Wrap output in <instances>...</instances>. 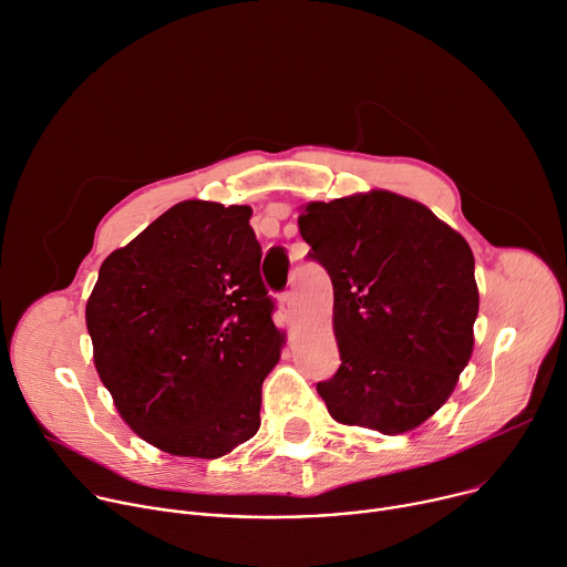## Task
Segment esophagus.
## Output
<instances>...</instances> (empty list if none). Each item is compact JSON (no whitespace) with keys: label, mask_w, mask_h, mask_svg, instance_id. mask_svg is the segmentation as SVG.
Listing matches in <instances>:
<instances>
[{"label":"esophagus","mask_w":567,"mask_h":567,"mask_svg":"<svg viewBox=\"0 0 567 567\" xmlns=\"http://www.w3.org/2000/svg\"><path fill=\"white\" fill-rule=\"evenodd\" d=\"M280 303H282V308H285V312L291 317L293 315V306H296V298H293V291H285L282 293V298H280Z\"/></svg>","instance_id":"1"}]
</instances>
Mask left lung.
<instances>
[{
	"label": "left lung",
	"instance_id": "left-lung-1",
	"mask_svg": "<svg viewBox=\"0 0 567 567\" xmlns=\"http://www.w3.org/2000/svg\"><path fill=\"white\" fill-rule=\"evenodd\" d=\"M298 228L334 293L342 364L317 383L328 412L383 435L420 426L472 355L478 289L470 244L422 203L390 192L310 203Z\"/></svg>",
	"mask_w": 567,
	"mask_h": 567
}]
</instances>
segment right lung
Returning a JSON list of instances; mask_svg holds the SVG:
<instances>
[{
  "label": "right lung",
  "instance_id": "1",
  "mask_svg": "<svg viewBox=\"0 0 567 567\" xmlns=\"http://www.w3.org/2000/svg\"><path fill=\"white\" fill-rule=\"evenodd\" d=\"M250 214L177 203L102 261L86 303L104 388L130 429L166 454L220 458L259 429L282 332Z\"/></svg>",
  "mask_w": 567,
  "mask_h": 567
}]
</instances>
